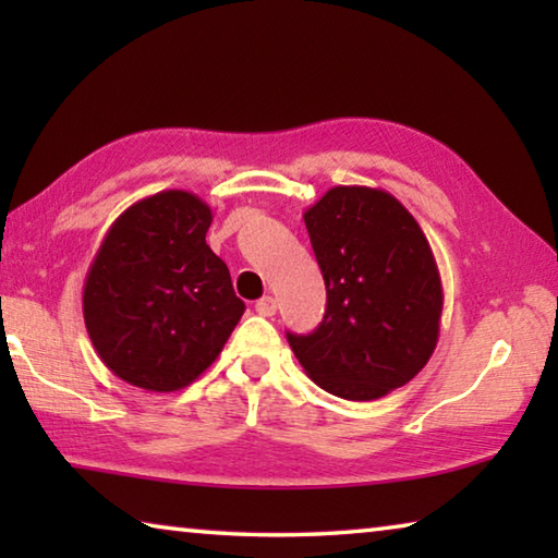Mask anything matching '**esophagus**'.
Listing matches in <instances>:
<instances>
[{
	"label": "esophagus",
	"instance_id": "1",
	"mask_svg": "<svg viewBox=\"0 0 558 558\" xmlns=\"http://www.w3.org/2000/svg\"><path fill=\"white\" fill-rule=\"evenodd\" d=\"M276 310H278V302H276V298H270V295L260 298L256 302V313L263 315V317H272V315H276Z\"/></svg>",
	"mask_w": 558,
	"mask_h": 558
}]
</instances>
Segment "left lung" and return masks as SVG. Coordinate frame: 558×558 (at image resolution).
I'll return each mask as SVG.
<instances>
[{"label": "left lung", "mask_w": 558, "mask_h": 558, "mask_svg": "<svg viewBox=\"0 0 558 558\" xmlns=\"http://www.w3.org/2000/svg\"><path fill=\"white\" fill-rule=\"evenodd\" d=\"M327 288L313 335H290L319 389L374 401L409 384L438 344L440 272L409 209L384 189L332 186L302 214Z\"/></svg>", "instance_id": "8db88e82"}]
</instances>
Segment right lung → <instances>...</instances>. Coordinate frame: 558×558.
<instances>
[{"label": "right lung", "mask_w": 558, "mask_h": 558, "mask_svg": "<svg viewBox=\"0 0 558 558\" xmlns=\"http://www.w3.org/2000/svg\"><path fill=\"white\" fill-rule=\"evenodd\" d=\"M209 204L167 189L122 211L83 286V319L108 369L169 393L209 369L243 315L226 263L206 245Z\"/></svg>", "instance_id": "obj_1"}]
</instances>
